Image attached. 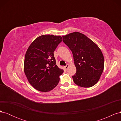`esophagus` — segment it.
Returning <instances> with one entry per match:
<instances>
[{
	"label": "esophagus",
	"mask_w": 121,
	"mask_h": 121,
	"mask_svg": "<svg viewBox=\"0 0 121 121\" xmlns=\"http://www.w3.org/2000/svg\"><path fill=\"white\" fill-rule=\"evenodd\" d=\"M69 65H65V66L64 67V68H65V69H67L68 68H69Z\"/></svg>",
	"instance_id": "esophagus-1"
}]
</instances>
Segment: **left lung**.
Masks as SVG:
<instances>
[{"label":"left lung","instance_id":"1","mask_svg":"<svg viewBox=\"0 0 121 121\" xmlns=\"http://www.w3.org/2000/svg\"><path fill=\"white\" fill-rule=\"evenodd\" d=\"M63 42L72 51L77 71L74 83L82 87L94 86L104 69V57L98 46L86 36L75 32L63 36Z\"/></svg>","mask_w":121,"mask_h":121}]
</instances>
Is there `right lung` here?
I'll list each match as a JSON object with an SVG mask.
<instances>
[{
  "label": "right lung",
  "instance_id": "obj_1",
  "mask_svg": "<svg viewBox=\"0 0 121 121\" xmlns=\"http://www.w3.org/2000/svg\"><path fill=\"white\" fill-rule=\"evenodd\" d=\"M60 36L43 35L34 40L26 53L24 69L34 88L48 92L56 87L64 70L58 68L53 52L62 41Z\"/></svg>",
  "mask_w": 121,
  "mask_h": 121
}]
</instances>
